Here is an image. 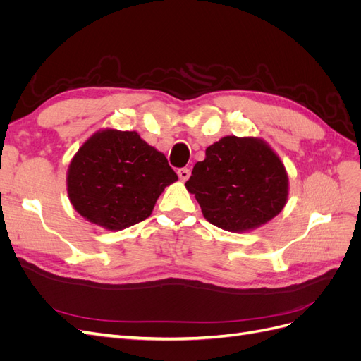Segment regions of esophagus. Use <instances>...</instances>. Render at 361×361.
<instances>
[{"mask_svg": "<svg viewBox=\"0 0 361 361\" xmlns=\"http://www.w3.org/2000/svg\"><path fill=\"white\" fill-rule=\"evenodd\" d=\"M178 176L180 178V180H187V179L191 176V171H190V169H187V167L179 169V170H178Z\"/></svg>", "mask_w": 361, "mask_h": 361, "instance_id": "34e87169", "label": "esophagus"}]
</instances>
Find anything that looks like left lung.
Returning a JSON list of instances; mask_svg holds the SVG:
<instances>
[{"label": "left lung", "mask_w": 361, "mask_h": 361, "mask_svg": "<svg viewBox=\"0 0 361 361\" xmlns=\"http://www.w3.org/2000/svg\"><path fill=\"white\" fill-rule=\"evenodd\" d=\"M204 218L228 232H245L274 218L288 200V174L265 141L224 137L206 149L185 183Z\"/></svg>", "instance_id": "1"}]
</instances>
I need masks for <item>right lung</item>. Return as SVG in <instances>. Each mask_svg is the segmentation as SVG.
Masks as SVG:
<instances>
[{"label": "right lung", "mask_w": 361, "mask_h": 361, "mask_svg": "<svg viewBox=\"0 0 361 361\" xmlns=\"http://www.w3.org/2000/svg\"><path fill=\"white\" fill-rule=\"evenodd\" d=\"M174 180L178 174L167 158L135 130L106 129L76 152L68 171V194L87 220L122 231L146 220Z\"/></svg>", "instance_id": "obj_1"}]
</instances>
